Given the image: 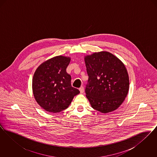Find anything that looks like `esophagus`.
Instances as JSON below:
<instances>
[{"label":"esophagus","mask_w":157,"mask_h":157,"mask_svg":"<svg viewBox=\"0 0 157 157\" xmlns=\"http://www.w3.org/2000/svg\"><path fill=\"white\" fill-rule=\"evenodd\" d=\"M79 91H80V92L81 93V94H82L83 92H84V88H83V86H81L80 88H79Z\"/></svg>","instance_id":"obj_1"}]
</instances>
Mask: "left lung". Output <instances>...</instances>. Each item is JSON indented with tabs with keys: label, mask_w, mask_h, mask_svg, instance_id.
I'll return each mask as SVG.
<instances>
[{
	"label": "left lung",
	"mask_w": 157,
	"mask_h": 157,
	"mask_svg": "<svg viewBox=\"0 0 157 157\" xmlns=\"http://www.w3.org/2000/svg\"><path fill=\"white\" fill-rule=\"evenodd\" d=\"M85 62L89 77L85 93L91 106L104 113L117 109L129 90V76L124 64L106 51L85 56Z\"/></svg>",
	"instance_id": "8db88e82"
}]
</instances>
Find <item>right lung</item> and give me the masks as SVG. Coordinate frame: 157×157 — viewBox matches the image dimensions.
I'll return each instance as SVG.
<instances>
[{"mask_svg": "<svg viewBox=\"0 0 157 157\" xmlns=\"http://www.w3.org/2000/svg\"><path fill=\"white\" fill-rule=\"evenodd\" d=\"M69 57L58 56L42 63L32 79L33 96L37 104L48 112L67 109L79 90L71 86V76L66 69Z\"/></svg>", "mask_w": 157, "mask_h": 157, "instance_id": "obj_1", "label": "right lung"}]
</instances>
